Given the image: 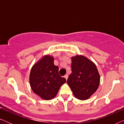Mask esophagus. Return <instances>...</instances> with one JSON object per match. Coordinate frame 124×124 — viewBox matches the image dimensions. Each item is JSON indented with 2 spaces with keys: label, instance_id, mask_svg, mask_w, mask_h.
<instances>
[{
  "label": "esophagus",
  "instance_id": "esophagus-1",
  "mask_svg": "<svg viewBox=\"0 0 124 124\" xmlns=\"http://www.w3.org/2000/svg\"><path fill=\"white\" fill-rule=\"evenodd\" d=\"M64 77H65V78L66 80H67L68 78V74H65V76H64Z\"/></svg>",
  "mask_w": 124,
  "mask_h": 124
}]
</instances>
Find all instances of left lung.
<instances>
[{
  "instance_id": "8db88e82",
  "label": "left lung",
  "mask_w": 124,
  "mask_h": 124,
  "mask_svg": "<svg viewBox=\"0 0 124 124\" xmlns=\"http://www.w3.org/2000/svg\"><path fill=\"white\" fill-rule=\"evenodd\" d=\"M71 68L68 85L76 98L88 99L99 85L100 76L95 64L84 56L77 55L72 57Z\"/></svg>"
}]
</instances>
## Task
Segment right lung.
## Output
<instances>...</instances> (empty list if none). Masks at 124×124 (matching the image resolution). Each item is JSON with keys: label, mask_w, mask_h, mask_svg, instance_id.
<instances>
[{"label": "right lung", "mask_w": 124, "mask_h": 124, "mask_svg": "<svg viewBox=\"0 0 124 124\" xmlns=\"http://www.w3.org/2000/svg\"><path fill=\"white\" fill-rule=\"evenodd\" d=\"M54 59L46 55L32 67L29 81L33 92L44 100L55 98L66 79L59 74V67L54 65Z\"/></svg>", "instance_id": "obj_1"}]
</instances>
